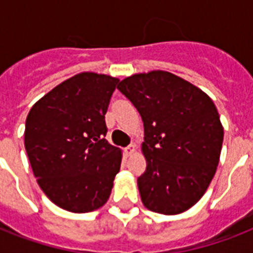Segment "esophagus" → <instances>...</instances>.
<instances>
[{"mask_svg": "<svg viewBox=\"0 0 253 253\" xmlns=\"http://www.w3.org/2000/svg\"><path fill=\"white\" fill-rule=\"evenodd\" d=\"M134 152H135V146H132V144H130V146H127L126 148H125V154H126L127 156H131Z\"/></svg>", "mask_w": 253, "mask_h": 253, "instance_id": "1", "label": "esophagus"}]
</instances>
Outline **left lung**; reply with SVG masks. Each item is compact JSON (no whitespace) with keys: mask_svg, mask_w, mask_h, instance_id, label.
Listing matches in <instances>:
<instances>
[{"mask_svg":"<svg viewBox=\"0 0 253 253\" xmlns=\"http://www.w3.org/2000/svg\"><path fill=\"white\" fill-rule=\"evenodd\" d=\"M144 125L146 172L138 177L143 205L174 215L204 196L215 174L223 127L206 93L169 72L127 77L117 86Z\"/></svg>","mask_w":253,"mask_h":253,"instance_id":"1","label":"left lung"}]
</instances>
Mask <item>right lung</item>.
<instances>
[{
    "mask_svg": "<svg viewBox=\"0 0 253 253\" xmlns=\"http://www.w3.org/2000/svg\"><path fill=\"white\" fill-rule=\"evenodd\" d=\"M118 79L84 72L42 97L26 119L34 176L59 208L89 212L105 205L122 154L107 142L105 114Z\"/></svg>",
    "mask_w": 253,
    "mask_h": 253,
    "instance_id": "add662e5",
    "label": "right lung"
}]
</instances>
